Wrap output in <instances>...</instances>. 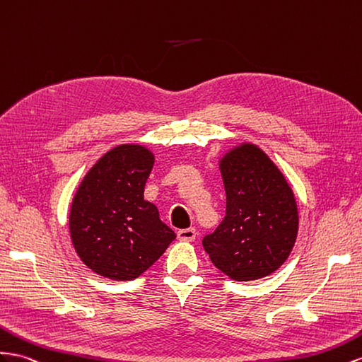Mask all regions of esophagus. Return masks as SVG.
<instances>
[{
  "instance_id": "1",
  "label": "esophagus",
  "mask_w": 362,
  "mask_h": 362,
  "mask_svg": "<svg viewBox=\"0 0 362 362\" xmlns=\"http://www.w3.org/2000/svg\"><path fill=\"white\" fill-rule=\"evenodd\" d=\"M197 238V230L194 228H184L178 231V239L182 242H192Z\"/></svg>"
}]
</instances>
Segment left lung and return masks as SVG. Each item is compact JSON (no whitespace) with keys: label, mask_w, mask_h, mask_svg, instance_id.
Listing matches in <instances>:
<instances>
[{"label":"left lung","mask_w":362,"mask_h":362,"mask_svg":"<svg viewBox=\"0 0 362 362\" xmlns=\"http://www.w3.org/2000/svg\"><path fill=\"white\" fill-rule=\"evenodd\" d=\"M219 168L227 194L226 218L202 239L204 250L233 280L267 277L285 263L297 239L294 193L256 144L234 148Z\"/></svg>","instance_id":"obj_1"}]
</instances>
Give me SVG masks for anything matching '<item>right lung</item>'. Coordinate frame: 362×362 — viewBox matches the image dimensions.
Instances as JSON below:
<instances>
[{
    "label": "right lung",
    "instance_id": "obj_1",
    "mask_svg": "<svg viewBox=\"0 0 362 362\" xmlns=\"http://www.w3.org/2000/svg\"><path fill=\"white\" fill-rule=\"evenodd\" d=\"M153 153L140 144L106 152L85 175L70 211V234L85 265L111 280H134L177 238L144 201Z\"/></svg>",
    "mask_w": 362,
    "mask_h": 362
}]
</instances>
